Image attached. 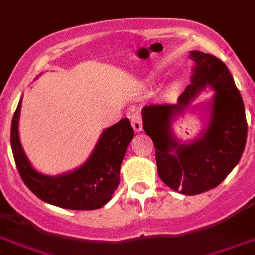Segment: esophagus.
I'll list each match as a JSON object with an SVG mask.
<instances>
[{"instance_id": "obj_1", "label": "esophagus", "mask_w": 255, "mask_h": 255, "mask_svg": "<svg viewBox=\"0 0 255 255\" xmlns=\"http://www.w3.org/2000/svg\"><path fill=\"white\" fill-rule=\"evenodd\" d=\"M131 125L132 129L135 130L136 132H140L143 130V123H142V116H140V113L135 112L132 113L131 116Z\"/></svg>"}]
</instances>
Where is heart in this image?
Listing matches in <instances>:
<instances>
[{
    "mask_svg": "<svg viewBox=\"0 0 255 255\" xmlns=\"http://www.w3.org/2000/svg\"><path fill=\"white\" fill-rule=\"evenodd\" d=\"M177 90H178V85L173 84L171 86H169V89H167V94H170V95L175 94V93H177Z\"/></svg>",
    "mask_w": 255,
    "mask_h": 255,
    "instance_id": "heart-1",
    "label": "heart"
}]
</instances>
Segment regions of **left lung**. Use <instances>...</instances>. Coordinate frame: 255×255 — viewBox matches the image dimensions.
<instances>
[{
	"label": "left lung",
	"instance_id": "8db88e82",
	"mask_svg": "<svg viewBox=\"0 0 255 255\" xmlns=\"http://www.w3.org/2000/svg\"><path fill=\"white\" fill-rule=\"evenodd\" d=\"M190 58L195 63L191 84L177 103L144 106L142 117L143 129L156 148L158 177L171 190L192 196L221 184L239 164L248 124L243 98L225 63L196 50ZM206 87L215 90L203 107L208 112L207 126L195 141L182 143L173 135L172 121Z\"/></svg>",
	"mask_w": 255,
	"mask_h": 255
}]
</instances>
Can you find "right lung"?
Wrapping results in <instances>:
<instances>
[{
    "mask_svg": "<svg viewBox=\"0 0 255 255\" xmlns=\"http://www.w3.org/2000/svg\"><path fill=\"white\" fill-rule=\"evenodd\" d=\"M21 99L11 123V149L24 184L42 201L71 209L95 210L110 201L120 183V167L134 138L129 119H121L103 130L94 149L75 170L50 177L37 171L28 160L19 139Z\"/></svg>",
    "mask_w": 255,
    "mask_h": 255,
    "instance_id": "1",
    "label": "right lung"
}]
</instances>
